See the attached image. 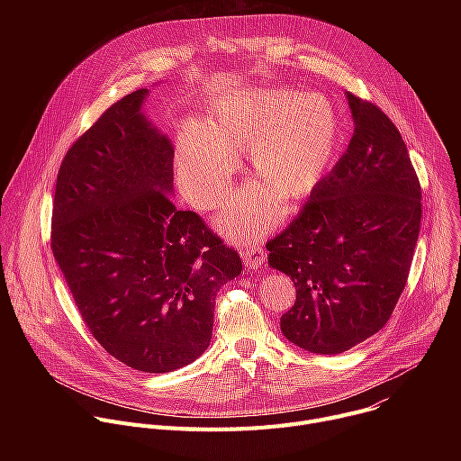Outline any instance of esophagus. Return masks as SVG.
<instances>
[{
	"label": "esophagus",
	"instance_id": "1",
	"mask_svg": "<svg viewBox=\"0 0 461 461\" xmlns=\"http://www.w3.org/2000/svg\"><path fill=\"white\" fill-rule=\"evenodd\" d=\"M240 257L244 260V267L246 268H258L260 265H265V258H267V251L258 248V246H248L240 251Z\"/></svg>",
	"mask_w": 461,
	"mask_h": 461
}]
</instances>
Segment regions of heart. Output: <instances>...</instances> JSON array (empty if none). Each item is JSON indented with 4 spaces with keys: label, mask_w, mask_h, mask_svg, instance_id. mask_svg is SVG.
<instances>
[{
    "label": "heart",
    "mask_w": 461,
    "mask_h": 461,
    "mask_svg": "<svg viewBox=\"0 0 461 461\" xmlns=\"http://www.w3.org/2000/svg\"><path fill=\"white\" fill-rule=\"evenodd\" d=\"M339 142V118L321 93L285 87H242L222 93L206 120L182 123L176 176L187 201L210 210L231 187L237 153L248 149L258 182L239 189L217 217L231 239H257L281 217L276 190L295 201L308 194L330 166Z\"/></svg>",
    "instance_id": "heart-1"
}]
</instances>
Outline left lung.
Here are the masks:
<instances>
[{
	"instance_id": "1",
	"label": "left lung",
	"mask_w": 461,
	"mask_h": 461,
	"mask_svg": "<svg viewBox=\"0 0 461 461\" xmlns=\"http://www.w3.org/2000/svg\"><path fill=\"white\" fill-rule=\"evenodd\" d=\"M354 135L299 217L268 240V265L295 286L283 313L288 341L334 356L386 324L411 272L421 187L398 127L372 102L347 93Z\"/></svg>"
}]
</instances>
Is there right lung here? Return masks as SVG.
<instances>
[{
    "label": "right lung",
    "instance_id": "right-lung-1",
    "mask_svg": "<svg viewBox=\"0 0 461 461\" xmlns=\"http://www.w3.org/2000/svg\"><path fill=\"white\" fill-rule=\"evenodd\" d=\"M139 89L65 153L50 248L93 338L123 365L164 374L210 347L217 292L242 262L194 212L176 210L171 140Z\"/></svg>",
    "mask_w": 461,
    "mask_h": 461
}]
</instances>
